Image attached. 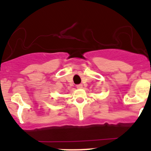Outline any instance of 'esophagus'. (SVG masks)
Returning a JSON list of instances; mask_svg holds the SVG:
<instances>
[{
	"mask_svg": "<svg viewBox=\"0 0 151 151\" xmlns=\"http://www.w3.org/2000/svg\"><path fill=\"white\" fill-rule=\"evenodd\" d=\"M82 87H83V85L81 84H78V85H76V87L78 89H80V88H82Z\"/></svg>",
	"mask_w": 151,
	"mask_h": 151,
	"instance_id": "esophagus-1",
	"label": "esophagus"
}]
</instances>
